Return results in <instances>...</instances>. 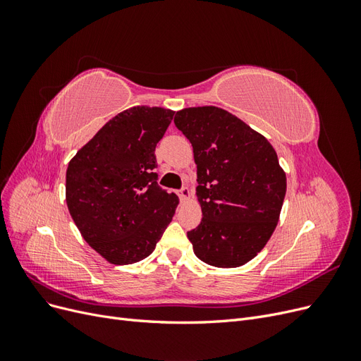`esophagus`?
I'll return each instance as SVG.
<instances>
[{
  "mask_svg": "<svg viewBox=\"0 0 361 361\" xmlns=\"http://www.w3.org/2000/svg\"><path fill=\"white\" fill-rule=\"evenodd\" d=\"M179 197L182 202H187L190 197H191V191L188 187H183L180 191H179Z\"/></svg>",
  "mask_w": 361,
  "mask_h": 361,
  "instance_id": "1",
  "label": "esophagus"
}]
</instances>
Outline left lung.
<instances>
[{"mask_svg": "<svg viewBox=\"0 0 361 361\" xmlns=\"http://www.w3.org/2000/svg\"><path fill=\"white\" fill-rule=\"evenodd\" d=\"M174 125L190 140L197 166L202 223L187 233L195 256L216 268H238L274 233L286 194V173L274 147L223 108H183Z\"/></svg>", "mask_w": 361, "mask_h": 361, "instance_id": "left-lung-1", "label": "left lung"}]
</instances>
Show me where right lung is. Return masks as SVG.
<instances>
[{
  "mask_svg": "<svg viewBox=\"0 0 361 361\" xmlns=\"http://www.w3.org/2000/svg\"><path fill=\"white\" fill-rule=\"evenodd\" d=\"M174 111L138 105L118 113L71 159L66 203L81 236L113 265L155 250L179 203L157 179L155 147Z\"/></svg>",
  "mask_w": 361,
  "mask_h": 361,
  "instance_id": "1",
  "label": "right lung"
}]
</instances>
